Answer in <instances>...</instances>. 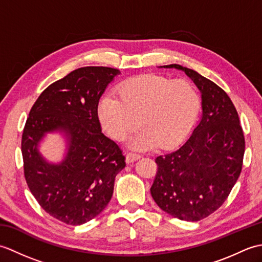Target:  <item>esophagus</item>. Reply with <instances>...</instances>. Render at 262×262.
Segmentation results:
<instances>
[{"label":"esophagus","instance_id":"obj_1","mask_svg":"<svg viewBox=\"0 0 262 262\" xmlns=\"http://www.w3.org/2000/svg\"><path fill=\"white\" fill-rule=\"evenodd\" d=\"M138 159H141V155L138 154H135V153H127L126 155V163H133L135 162V161H137Z\"/></svg>","mask_w":262,"mask_h":262}]
</instances>
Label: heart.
Returning <instances> with one entry per match:
<instances>
[{"label":"heart","instance_id":"1","mask_svg":"<svg viewBox=\"0 0 262 262\" xmlns=\"http://www.w3.org/2000/svg\"><path fill=\"white\" fill-rule=\"evenodd\" d=\"M200 97L190 81L160 74H143L117 86L116 98L104 96L98 117L103 129L116 141H124L135 126L132 141L136 149L169 148L191 132L198 119Z\"/></svg>","mask_w":262,"mask_h":262}]
</instances>
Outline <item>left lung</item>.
Instances as JSON below:
<instances>
[{"mask_svg":"<svg viewBox=\"0 0 262 262\" xmlns=\"http://www.w3.org/2000/svg\"><path fill=\"white\" fill-rule=\"evenodd\" d=\"M160 68L180 70L190 77L202 93L203 115L179 148L155 159L151 194L165 213L197 222L223 205L238 179L246 148L243 130L223 89L181 65Z\"/></svg>","mask_w":262,"mask_h":262,"instance_id":"1","label":"left lung"}]
</instances>
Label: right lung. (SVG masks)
I'll use <instances>...</instances> for the list:
<instances>
[{
	"label": "right lung",
	"instance_id": "obj_1",
	"mask_svg": "<svg viewBox=\"0 0 262 262\" xmlns=\"http://www.w3.org/2000/svg\"><path fill=\"white\" fill-rule=\"evenodd\" d=\"M120 72L104 66L80 68L41 92L28 117L21 141L27 185L42 209L63 223L81 225L107 207L115 178L125 168L121 149L101 132L98 104ZM67 141L62 163L38 152L49 132Z\"/></svg>",
	"mask_w": 262,
	"mask_h": 262
}]
</instances>
